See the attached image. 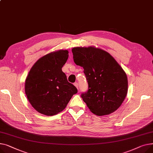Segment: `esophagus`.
Returning a JSON list of instances; mask_svg holds the SVG:
<instances>
[{
  "label": "esophagus",
  "instance_id": "obj_1",
  "mask_svg": "<svg viewBox=\"0 0 153 153\" xmlns=\"http://www.w3.org/2000/svg\"><path fill=\"white\" fill-rule=\"evenodd\" d=\"M74 85L75 86V87L78 89V83H77V82H76V83H74Z\"/></svg>",
  "mask_w": 153,
  "mask_h": 153
}]
</instances>
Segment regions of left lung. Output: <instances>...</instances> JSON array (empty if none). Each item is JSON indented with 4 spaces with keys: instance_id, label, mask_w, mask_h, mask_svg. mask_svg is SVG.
<instances>
[{
    "instance_id": "obj_1",
    "label": "left lung",
    "mask_w": 153,
    "mask_h": 153,
    "mask_svg": "<svg viewBox=\"0 0 153 153\" xmlns=\"http://www.w3.org/2000/svg\"><path fill=\"white\" fill-rule=\"evenodd\" d=\"M74 62L83 67L88 90L81 95L91 112L109 115L121 105L128 91L126 74L107 52L94 47L71 49Z\"/></svg>"
}]
</instances>
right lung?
<instances>
[{
  "mask_svg": "<svg viewBox=\"0 0 153 153\" xmlns=\"http://www.w3.org/2000/svg\"><path fill=\"white\" fill-rule=\"evenodd\" d=\"M68 57L67 50H59L40 58L31 67L25 80L27 98L38 112L49 116L64 110L78 92L62 70Z\"/></svg>",
  "mask_w": 153,
  "mask_h": 153,
  "instance_id": "obj_1",
  "label": "right lung"
}]
</instances>
